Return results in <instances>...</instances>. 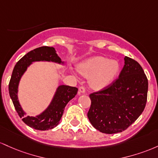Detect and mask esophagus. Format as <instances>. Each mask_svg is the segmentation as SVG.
<instances>
[{
  "mask_svg": "<svg viewBox=\"0 0 158 158\" xmlns=\"http://www.w3.org/2000/svg\"><path fill=\"white\" fill-rule=\"evenodd\" d=\"M78 89H79V93H84L85 92H86V89H85V87H84V86H80Z\"/></svg>",
  "mask_w": 158,
  "mask_h": 158,
  "instance_id": "1",
  "label": "esophagus"
}]
</instances>
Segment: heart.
<instances>
[{
	"label": "heart",
	"mask_w": 158,
	"mask_h": 158,
	"mask_svg": "<svg viewBox=\"0 0 158 158\" xmlns=\"http://www.w3.org/2000/svg\"><path fill=\"white\" fill-rule=\"evenodd\" d=\"M79 69L83 75L90 77L92 87L100 89L109 85L116 77L119 63L104 56H94L81 63Z\"/></svg>",
	"instance_id": "1"
}]
</instances>
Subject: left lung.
<instances>
[{"label": "left lung", "instance_id": "1", "mask_svg": "<svg viewBox=\"0 0 158 158\" xmlns=\"http://www.w3.org/2000/svg\"><path fill=\"white\" fill-rule=\"evenodd\" d=\"M148 79L136 60L125 56L118 78L100 91L89 95L87 116L95 129L104 134L126 130L144 110Z\"/></svg>", "mask_w": 158, "mask_h": 158}]
</instances>
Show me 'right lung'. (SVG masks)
<instances>
[{"label": "right lung", "mask_w": 158, "mask_h": 158, "mask_svg": "<svg viewBox=\"0 0 158 158\" xmlns=\"http://www.w3.org/2000/svg\"><path fill=\"white\" fill-rule=\"evenodd\" d=\"M36 61H51L63 63L53 47L42 46L31 51L19 60L14 67L9 84V93L15 110L20 118H22V121L36 130L46 131L54 128L59 124L65 106L71 99L75 96L78 89L73 86L60 85L56 89L50 105L44 112L36 116H26L18 100V87L21 77L27 67L33 62Z\"/></svg>", "instance_id": "1"}]
</instances>
